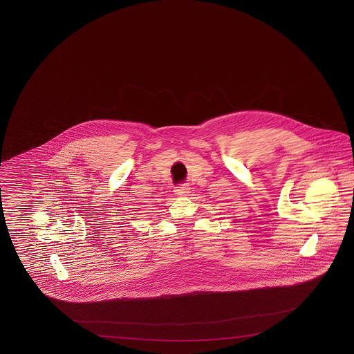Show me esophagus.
Segmentation results:
<instances>
[{
  "mask_svg": "<svg viewBox=\"0 0 354 354\" xmlns=\"http://www.w3.org/2000/svg\"><path fill=\"white\" fill-rule=\"evenodd\" d=\"M189 189L191 188L188 185H178V187H175V194L178 196H188L189 192H191Z\"/></svg>",
  "mask_w": 354,
  "mask_h": 354,
  "instance_id": "obj_1",
  "label": "esophagus"
}]
</instances>
